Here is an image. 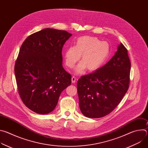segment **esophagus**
<instances>
[{"label": "esophagus", "instance_id": "1", "mask_svg": "<svg viewBox=\"0 0 148 148\" xmlns=\"http://www.w3.org/2000/svg\"><path fill=\"white\" fill-rule=\"evenodd\" d=\"M71 81L73 83H75L76 82V78L74 76H73L71 78Z\"/></svg>", "mask_w": 148, "mask_h": 148}]
</instances>
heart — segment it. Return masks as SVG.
<instances>
[{
	"label": "heart",
	"mask_w": 148,
	"mask_h": 148,
	"mask_svg": "<svg viewBox=\"0 0 148 148\" xmlns=\"http://www.w3.org/2000/svg\"><path fill=\"white\" fill-rule=\"evenodd\" d=\"M110 54V47L107 41L84 36L77 40L75 46L66 50L64 60L68 67L73 68L81 55L82 61L75 67L74 71L78 74H82L87 69L90 71L99 69L107 61Z\"/></svg>",
	"instance_id": "b5f03b06"
}]
</instances>
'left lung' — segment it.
<instances>
[{"label": "left lung", "mask_w": 148, "mask_h": 148, "mask_svg": "<svg viewBox=\"0 0 148 148\" xmlns=\"http://www.w3.org/2000/svg\"><path fill=\"white\" fill-rule=\"evenodd\" d=\"M130 70L128 50L121 43L106 64L78 80L81 113L88 118H98L111 112L128 90Z\"/></svg>", "instance_id": "1"}]
</instances>
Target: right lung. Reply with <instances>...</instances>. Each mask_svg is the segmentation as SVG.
Listing matches in <instances>:
<instances>
[{
	"label": "right lung",
	"mask_w": 148,
	"mask_h": 148,
	"mask_svg": "<svg viewBox=\"0 0 148 148\" xmlns=\"http://www.w3.org/2000/svg\"><path fill=\"white\" fill-rule=\"evenodd\" d=\"M71 36L47 28L27 37L20 47L14 66L18 94L37 114L52 112L61 92L71 85V76L62 67V49Z\"/></svg>",
	"instance_id": "add662e5"
}]
</instances>
